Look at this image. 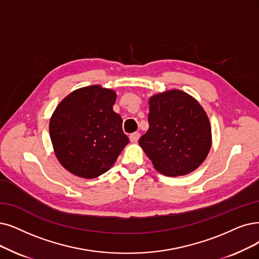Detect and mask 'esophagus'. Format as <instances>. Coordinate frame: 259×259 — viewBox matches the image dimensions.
Returning <instances> with one entry per match:
<instances>
[{
	"mask_svg": "<svg viewBox=\"0 0 259 259\" xmlns=\"http://www.w3.org/2000/svg\"><path fill=\"white\" fill-rule=\"evenodd\" d=\"M139 137H140V134L139 133H133V134H131V135H130V140H131L132 143H136L138 141Z\"/></svg>",
	"mask_w": 259,
	"mask_h": 259,
	"instance_id": "esophagus-1",
	"label": "esophagus"
}]
</instances>
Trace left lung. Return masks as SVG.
I'll use <instances>...</instances> for the list:
<instances>
[{"instance_id": "1", "label": "left lung", "mask_w": 259, "mask_h": 259, "mask_svg": "<svg viewBox=\"0 0 259 259\" xmlns=\"http://www.w3.org/2000/svg\"><path fill=\"white\" fill-rule=\"evenodd\" d=\"M149 130L139 146L154 168L167 177H182L198 169L211 148V126L200 103L172 89L149 99Z\"/></svg>"}]
</instances>
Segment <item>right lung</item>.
I'll return each mask as SVG.
<instances>
[{
  "mask_svg": "<svg viewBox=\"0 0 259 259\" xmlns=\"http://www.w3.org/2000/svg\"><path fill=\"white\" fill-rule=\"evenodd\" d=\"M115 90L101 85L72 91L50 119V137L60 164L82 179L107 172L130 142L112 109Z\"/></svg>",
  "mask_w": 259,
  "mask_h": 259,
  "instance_id": "obj_1",
  "label": "right lung"
}]
</instances>
